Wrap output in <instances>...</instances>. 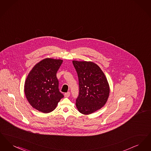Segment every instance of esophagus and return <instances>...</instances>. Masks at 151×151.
<instances>
[{"label": "esophagus", "instance_id": "esophagus-1", "mask_svg": "<svg viewBox=\"0 0 151 151\" xmlns=\"http://www.w3.org/2000/svg\"><path fill=\"white\" fill-rule=\"evenodd\" d=\"M70 92H68L65 93V97H70Z\"/></svg>", "mask_w": 151, "mask_h": 151}]
</instances>
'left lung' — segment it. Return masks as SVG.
<instances>
[{
    "mask_svg": "<svg viewBox=\"0 0 151 151\" xmlns=\"http://www.w3.org/2000/svg\"><path fill=\"white\" fill-rule=\"evenodd\" d=\"M78 73L79 93L76 106L81 114L88 115L106 104L110 92L107 79L100 67L92 62L73 60Z\"/></svg>",
    "mask_w": 151,
    "mask_h": 151,
    "instance_id": "1",
    "label": "left lung"
}]
</instances>
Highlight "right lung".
I'll list each match as a JSON object with an SVG mask.
<instances>
[{"mask_svg": "<svg viewBox=\"0 0 151 151\" xmlns=\"http://www.w3.org/2000/svg\"><path fill=\"white\" fill-rule=\"evenodd\" d=\"M63 60L46 58L36 64L26 79L24 92L30 105L43 113L53 111L64 96L59 92L57 72Z\"/></svg>", "mask_w": 151, "mask_h": 151, "instance_id": "right-lung-1", "label": "right lung"}]
</instances>
